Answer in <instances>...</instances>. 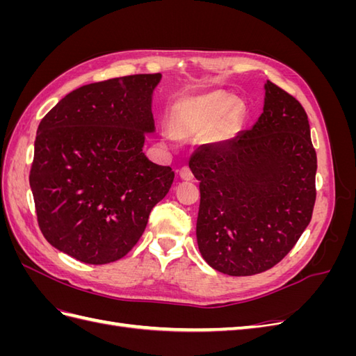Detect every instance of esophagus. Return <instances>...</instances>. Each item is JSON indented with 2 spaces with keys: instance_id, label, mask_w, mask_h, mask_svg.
I'll use <instances>...</instances> for the list:
<instances>
[{
  "instance_id": "34e87169",
  "label": "esophagus",
  "mask_w": 356,
  "mask_h": 356,
  "mask_svg": "<svg viewBox=\"0 0 356 356\" xmlns=\"http://www.w3.org/2000/svg\"><path fill=\"white\" fill-rule=\"evenodd\" d=\"M179 177H181V179H184V181H191L193 179V172L188 166H182L179 169Z\"/></svg>"
}]
</instances>
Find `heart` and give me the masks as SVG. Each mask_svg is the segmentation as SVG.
<instances>
[{
  "instance_id": "1",
  "label": "heart",
  "mask_w": 356,
  "mask_h": 356,
  "mask_svg": "<svg viewBox=\"0 0 356 356\" xmlns=\"http://www.w3.org/2000/svg\"><path fill=\"white\" fill-rule=\"evenodd\" d=\"M232 104L229 96L212 93L199 98H191L181 102L174 113L175 134L182 138H190L202 134L218 114H221ZM165 141L175 143V135L172 132L163 134Z\"/></svg>"
}]
</instances>
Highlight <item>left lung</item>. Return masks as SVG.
Masks as SVG:
<instances>
[{"label": "left lung", "instance_id": "1", "mask_svg": "<svg viewBox=\"0 0 356 356\" xmlns=\"http://www.w3.org/2000/svg\"><path fill=\"white\" fill-rule=\"evenodd\" d=\"M250 131L204 144L188 165L199 181V251L230 276L268 270L293 250L316 199V152L301 104L272 81Z\"/></svg>", "mask_w": 356, "mask_h": 356}]
</instances>
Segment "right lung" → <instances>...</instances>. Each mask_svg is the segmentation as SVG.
I'll use <instances>...</instances> for the list:
<instances>
[{"label": "right lung", "instance_id": "obj_1", "mask_svg": "<svg viewBox=\"0 0 356 356\" xmlns=\"http://www.w3.org/2000/svg\"><path fill=\"white\" fill-rule=\"evenodd\" d=\"M161 74L81 86L42 118L29 186L47 242L86 264L120 260L141 238L174 170L148 160Z\"/></svg>", "mask_w": 356, "mask_h": 356}]
</instances>
